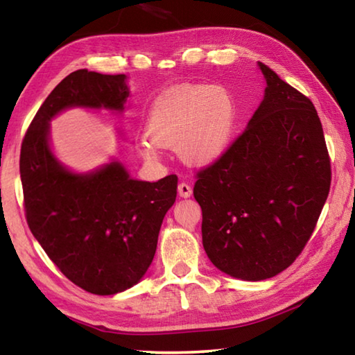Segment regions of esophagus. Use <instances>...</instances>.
I'll return each instance as SVG.
<instances>
[{"label": "esophagus", "instance_id": "34e87169", "mask_svg": "<svg viewBox=\"0 0 355 355\" xmlns=\"http://www.w3.org/2000/svg\"><path fill=\"white\" fill-rule=\"evenodd\" d=\"M178 196L183 197V199H188V197L192 196V188L188 183L182 182L178 184Z\"/></svg>", "mask_w": 355, "mask_h": 355}]
</instances>
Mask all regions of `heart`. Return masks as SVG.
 I'll return each instance as SVG.
<instances>
[{"label": "heart", "mask_w": 355, "mask_h": 355, "mask_svg": "<svg viewBox=\"0 0 355 355\" xmlns=\"http://www.w3.org/2000/svg\"><path fill=\"white\" fill-rule=\"evenodd\" d=\"M238 122L236 101L220 86H189L155 101L147 117L150 139L139 142L147 159H158V146L175 148L191 166H207L224 155Z\"/></svg>", "instance_id": "1"}]
</instances>
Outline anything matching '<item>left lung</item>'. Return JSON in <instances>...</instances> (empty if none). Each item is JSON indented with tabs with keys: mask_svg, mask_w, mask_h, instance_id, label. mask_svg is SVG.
<instances>
[{
	"mask_svg": "<svg viewBox=\"0 0 355 355\" xmlns=\"http://www.w3.org/2000/svg\"><path fill=\"white\" fill-rule=\"evenodd\" d=\"M266 81L248 128L199 172L202 243L235 279H271L290 266L315 230L330 189L322 125L311 101L258 62Z\"/></svg>",
	"mask_w": 355,
	"mask_h": 355,
	"instance_id": "obj_1",
	"label": "left lung"
}]
</instances>
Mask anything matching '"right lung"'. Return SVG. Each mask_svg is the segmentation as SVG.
Returning <instances> with one entry per match:
<instances>
[{
    "mask_svg": "<svg viewBox=\"0 0 355 355\" xmlns=\"http://www.w3.org/2000/svg\"><path fill=\"white\" fill-rule=\"evenodd\" d=\"M127 80L86 69L65 76L35 114L20 153L34 238L65 277L100 296L128 290L146 275L178 178L142 182L116 158L89 172L71 171L53 152L50 122L71 107L122 114L130 98Z\"/></svg>",
    "mask_w": 355,
    "mask_h": 355,
    "instance_id": "add662e5",
    "label": "right lung"
}]
</instances>
